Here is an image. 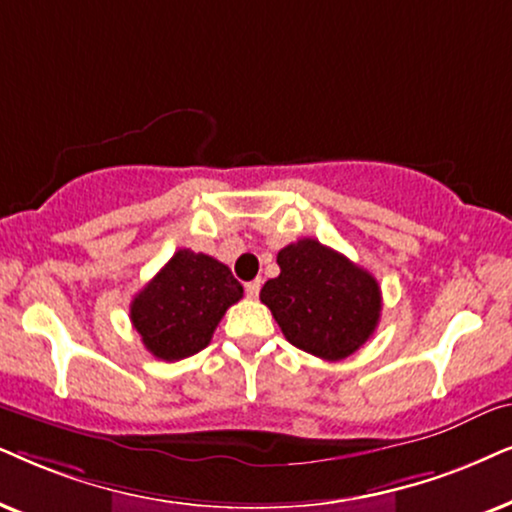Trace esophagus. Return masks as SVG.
<instances>
[{"label": "esophagus", "mask_w": 512, "mask_h": 512, "mask_svg": "<svg viewBox=\"0 0 512 512\" xmlns=\"http://www.w3.org/2000/svg\"><path fill=\"white\" fill-rule=\"evenodd\" d=\"M260 288H262V281H250V283H245V295H248V297H257V295H260Z\"/></svg>", "instance_id": "1"}]
</instances>
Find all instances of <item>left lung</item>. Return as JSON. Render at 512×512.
I'll return each mask as SVG.
<instances>
[{
  "mask_svg": "<svg viewBox=\"0 0 512 512\" xmlns=\"http://www.w3.org/2000/svg\"><path fill=\"white\" fill-rule=\"evenodd\" d=\"M281 274L264 283L267 304L290 345L326 361L354 354L380 321V286L366 269L314 238L276 255Z\"/></svg>",
  "mask_w": 512,
  "mask_h": 512,
  "instance_id": "1",
  "label": "left lung"
}]
</instances>
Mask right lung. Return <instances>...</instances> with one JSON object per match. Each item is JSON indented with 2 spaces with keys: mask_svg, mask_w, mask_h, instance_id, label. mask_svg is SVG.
Segmentation results:
<instances>
[{
  "mask_svg": "<svg viewBox=\"0 0 512 512\" xmlns=\"http://www.w3.org/2000/svg\"><path fill=\"white\" fill-rule=\"evenodd\" d=\"M243 286L215 257L181 248L129 304V319L155 359L179 361L210 345Z\"/></svg>",
  "mask_w": 512,
  "mask_h": 512,
  "instance_id": "add662e5",
  "label": "right lung"
}]
</instances>
